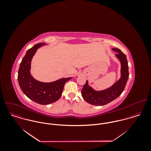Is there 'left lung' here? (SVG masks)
<instances>
[{
	"label": "left lung",
	"instance_id": "left-lung-1",
	"mask_svg": "<svg viewBox=\"0 0 151 151\" xmlns=\"http://www.w3.org/2000/svg\"><path fill=\"white\" fill-rule=\"evenodd\" d=\"M117 53L116 57L121 63L120 78L112 86L101 91H96L86 83L83 86L81 94L84 99L89 104L102 106L111 102L117 98L123 92L129 79V66L126 56L119 49L112 48Z\"/></svg>",
	"mask_w": 151,
	"mask_h": 151
}]
</instances>
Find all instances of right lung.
I'll return each instance as SVG.
<instances>
[{
  "label": "right lung",
  "instance_id": "obj_1",
  "mask_svg": "<svg viewBox=\"0 0 151 151\" xmlns=\"http://www.w3.org/2000/svg\"><path fill=\"white\" fill-rule=\"evenodd\" d=\"M46 43L36 44L28 49L22 59L18 72V82L23 93L31 100L40 105H48L57 101L61 96L65 83L72 77L62 78L50 83H43L31 75V60L37 49Z\"/></svg>",
  "mask_w": 151,
  "mask_h": 151
}]
</instances>
